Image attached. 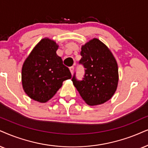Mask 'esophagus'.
Wrapping results in <instances>:
<instances>
[{"instance_id":"esophagus-1","label":"esophagus","mask_w":148,"mask_h":148,"mask_svg":"<svg viewBox=\"0 0 148 148\" xmlns=\"http://www.w3.org/2000/svg\"><path fill=\"white\" fill-rule=\"evenodd\" d=\"M74 66H72V67H70V71L71 72V74H73V72H74Z\"/></svg>"}]
</instances>
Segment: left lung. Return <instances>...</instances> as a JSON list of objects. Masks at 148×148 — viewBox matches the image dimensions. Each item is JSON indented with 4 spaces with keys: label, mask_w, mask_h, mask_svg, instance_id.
<instances>
[{
    "label": "left lung",
    "mask_w": 148,
    "mask_h": 148,
    "mask_svg": "<svg viewBox=\"0 0 148 148\" xmlns=\"http://www.w3.org/2000/svg\"><path fill=\"white\" fill-rule=\"evenodd\" d=\"M79 64L85 68L82 80L76 72L72 78L74 87L89 105L103 104L111 98L118 83V68L111 52L94 38L82 46Z\"/></svg>",
    "instance_id": "8db88e82"
}]
</instances>
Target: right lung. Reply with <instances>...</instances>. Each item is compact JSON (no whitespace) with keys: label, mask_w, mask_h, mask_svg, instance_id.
I'll return each mask as SVG.
<instances>
[{"label":"right lung","mask_w":148,"mask_h":148,"mask_svg":"<svg viewBox=\"0 0 148 148\" xmlns=\"http://www.w3.org/2000/svg\"><path fill=\"white\" fill-rule=\"evenodd\" d=\"M58 46L48 38L37 44L24 61L22 83L25 93L33 100L46 102L55 96L63 82L72 74L57 55Z\"/></svg>","instance_id":"obj_1"}]
</instances>
